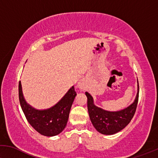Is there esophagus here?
Instances as JSON below:
<instances>
[{
    "label": "esophagus",
    "mask_w": 158,
    "mask_h": 158,
    "mask_svg": "<svg viewBox=\"0 0 158 158\" xmlns=\"http://www.w3.org/2000/svg\"><path fill=\"white\" fill-rule=\"evenodd\" d=\"M86 86V81L84 79H81L77 83V87H78L79 89L84 90L85 89Z\"/></svg>",
    "instance_id": "esophagus-1"
}]
</instances>
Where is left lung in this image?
Segmentation results:
<instances>
[{"instance_id":"1","label":"left lung","mask_w":158,"mask_h":158,"mask_svg":"<svg viewBox=\"0 0 158 158\" xmlns=\"http://www.w3.org/2000/svg\"><path fill=\"white\" fill-rule=\"evenodd\" d=\"M87 107L90 120L99 133L106 135H114L125 127L130 123L136 111L139 97V84L137 81V92L134 102L128 106L118 111H108L96 106L94 99L86 92Z\"/></svg>"}]
</instances>
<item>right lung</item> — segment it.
Masks as SVG:
<instances>
[{
	"instance_id": "right-lung-1",
	"label": "right lung",
	"mask_w": 158,
	"mask_h": 158,
	"mask_svg": "<svg viewBox=\"0 0 158 158\" xmlns=\"http://www.w3.org/2000/svg\"><path fill=\"white\" fill-rule=\"evenodd\" d=\"M19 96L22 110L31 125L41 135L53 137L60 134L66 127L77 92L72 86L56 104L44 110L35 109L26 102L21 81L19 85Z\"/></svg>"
}]
</instances>
